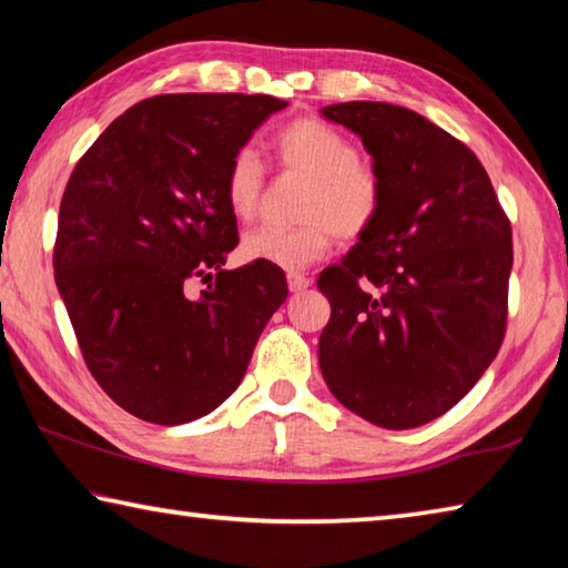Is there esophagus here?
Returning a JSON list of instances; mask_svg holds the SVG:
<instances>
[{
	"instance_id": "1",
	"label": "esophagus",
	"mask_w": 568,
	"mask_h": 568,
	"mask_svg": "<svg viewBox=\"0 0 568 568\" xmlns=\"http://www.w3.org/2000/svg\"><path fill=\"white\" fill-rule=\"evenodd\" d=\"M307 285H311V277H305V275H301V273H291V275H287V287H291L293 293L305 291Z\"/></svg>"
}]
</instances>
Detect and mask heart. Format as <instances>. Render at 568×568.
I'll list each match as a JSON object with an SVG mask.
<instances>
[{
  "instance_id": "obj_1",
  "label": "heart",
  "mask_w": 568,
  "mask_h": 568,
  "mask_svg": "<svg viewBox=\"0 0 568 568\" xmlns=\"http://www.w3.org/2000/svg\"><path fill=\"white\" fill-rule=\"evenodd\" d=\"M275 165L307 180L297 217L303 223L261 225L245 233L240 253L250 263L303 271L328 253L335 237L358 243L378 225L386 207V180L371 160L358 158L348 134L318 118H297L273 138ZM230 213L247 220L261 207L265 168L255 150L240 148L223 180Z\"/></svg>"
}]
</instances>
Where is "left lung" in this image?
Masks as SVG:
<instances>
[{"label": "left lung", "mask_w": 568, "mask_h": 568, "mask_svg": "<svg viewBox=\"0 0 568 568\" xmlns=\"http://www.w3.org/2000/svg\"><path fill=\"white\" fill-rule=\"evenodd\" d=\"M386 180L378 225L318 277L331 301L318 361L335 398L381 428L444 416L506 335L511 220L480 160L454 134L388 102H341Z\"/></svg>", "instance_id": "obj_1"}]
</instances>
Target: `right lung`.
<instances>
[{
  "label": "right lung",
  "instance_id": "add662e5",
  "mask_svg": "<svg viewBox=\"0 0 568 568\" xmlns=\"http://www.w3.org/2000/svg\"><path fill=\"white\" fill-rule=\"evenodd\" d=\"M283 108L271 94H158L72 170L54 281L92 378L132 416L178 426L217 408L285 303L281 267L223 271L237 245L227 162Z\"/></svg>",
  "mask_w": 568,
  "mask_h": 568
}]
</instances>
